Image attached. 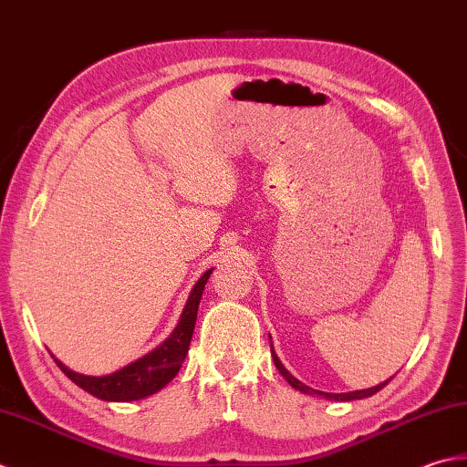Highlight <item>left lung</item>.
Returning a JSON list of instances; mask_svg holds the SVG:
<instances>
[{
  "label": "left lung",
  "mask_w": 467,
  "mask_h": 467,
  "mask_svg": "<svg viewBox=\"0 0 467 467\" xmlns=\"http://www.w3.org/2000/svg\"><path fill=\"white\" fill-rule=\"evenodd\" d=\"M272 357H274V365H275V368L280 370L282 373V377L288 380V383L294 387V389H298V391H302V393H310V395H320V397H327V399H335V401H353V399H365V397H370V395H375L377 391H380V389H383L389 380H385V383H380V385H377V387H370V389H363V391H353V393H322V391H317V389H310V387H306L304 383H300L298 379H294L286 368H284V365L280 363V358L275 357V353H274V348H272Z\"/></svg>",
  "instance_id": "1"
}]
</instances>
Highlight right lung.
I'll return each instance as SVG.
<instances>
[{"label":"right lung","instance_id":"1","mask_svg":"<svg viewBox=\"0 0 467 467\" xmlns=\"http://www.w3.org/2000/svg\"><path fill=\"white\" fill-rule=\"evenodd\" d=\"M209 274H212V270H207L195 284L173 335H171L163 345L157 347L153 353L145 355L142 358L135 360V363H130L129 367L107 377L78 375L74 373V370L66 368L60 360L54 358L56 365L60 367L62 373L68 377L72 383H76L94 397L104 399V401H137V399L157 393L159 389H163L169 380L179 373V368L187 357L189 342H192L197 320L199 300H202Z\"/></svg>","mask_w":467,"mask_h":467}]
</instances>
